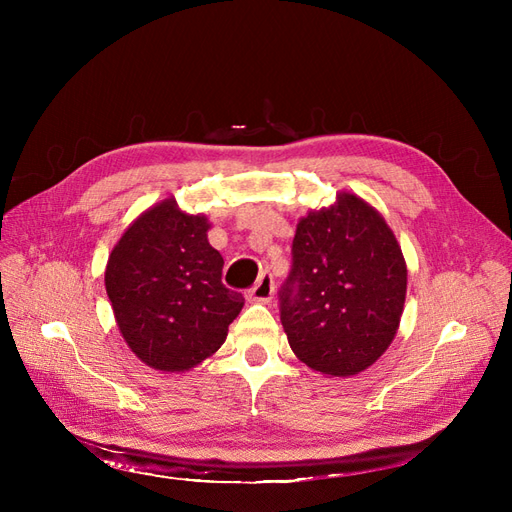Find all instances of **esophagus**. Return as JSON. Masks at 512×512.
I'll list each match as a JSON object with an SVG mask.
<instances>
[{
    "label": "esophagus",
    "instance_id": "obj_1",
    "mask_svg": "<svg viewBox=\"0 0 512 512\" xmlns=\"http://www.w3.org/2000/svg\"><path fill=\"white\" fill-rule=\"evenodd\" d=\"M273 277L269 273H262L260 280L256 282V286L250 290V301L254 303H269L273 299Z\"/></svg>",
    "mask_w": 512,
    "mask_h": 512
}]
</instances>
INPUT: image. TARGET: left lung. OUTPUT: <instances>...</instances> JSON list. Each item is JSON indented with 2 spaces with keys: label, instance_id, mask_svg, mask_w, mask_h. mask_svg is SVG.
I'll list each match as a JSON object with an SVG mask.
<instances>
[{
  "label": "left lung",
  "instance_id": "obj_1",
  "mask_svg": "<svg viewBox=\"0 0 512 512\" xmlns=\"http://www.w3.org/2000/svg\"><path fill=\"white\" fill-rule=\"evenodd\" d=\"M408 267L382 213L350 192L299 220L282 286V327L297 359L324 376H356L393 344Z\"/></svg>",
  "mask_w": 512,
  "mask_h": 512
}]
</instances>
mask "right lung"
I'll return each instance as SVG.
<instances>
[{"label": "right lung", "mask_w": 512, "mask_h": 512, "mask_svg": "<svg viewBox=\"0 0 512 512\" xmlns=\"http://www.w3.org/2000/svg\"><path fill=\"white\" fill-rule=\"evenodd\" d=\"M207 215L164 198L126 228L108 254L104 286L121 337L145 365L190 371L226 342L245 299L222 284Z\"/></svg>", "instance_id": "add662e5"}]
</instances>
